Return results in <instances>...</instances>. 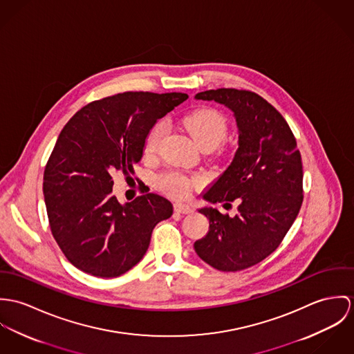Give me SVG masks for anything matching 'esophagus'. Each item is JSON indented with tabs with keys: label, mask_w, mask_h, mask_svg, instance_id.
<instances>
[{
	"label": "esophagus",
	"mask_w": 354,
	"mask_h": 354,
	"mask_svg": "<svg viewBox=\"0 0 354 354\" xmlns=\"http://www.w3.org/2000/svg\"><path fill=\"white\" fill-rule=\"evenodd\" d=\"M174 209H175L176 213H182V214H190V213L194 212L193 207L189 206V205H186V203H175V205H174Z\"/></svg>",
	"instance_id": "obj_1"
}]
</instances>
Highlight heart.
Returning a JSON list of instances; mask_svg holds the SVG:
<instances>
[{
	"label": "heart",
	"instance_id": "b5f03b06",
	"mask_svg": "<svg viewBox=\"0 0 354 354\" xmlns=\"http://www.w3.org/2000/svg\"><path fill=\"white\" fill-rule=\"evenodd\" d=\"M183 123L202 151L216 149L227 137V120L213 109H199L183 119ZM164 131L165 124L162 122H158L152 127L145 141V155L151 156L158 152ZM201 183V178L187 176L179 172L167 174L161 179V187L175 198L189 196L190 190Z\"/></svg>",
	"mask_w": 354,
	"mask_h": 354
}]
</instances>
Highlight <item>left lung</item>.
<instances>
[{
    "label": "left lung",
    "mask_w": 354,
    "mask_h": 354,
    "mask_svg": "<svg viewBox=\"0 0 354 354\" xmlns=\"http://www.w3.org/2000/svg\"><path fill=\"white\" fill-rule=\"evenodd\" d=\"M196 99L234 113L237 151L203 199L223 206L236 199L239 213L230 217L212 206L198 209L207 217L209 231L194 250L217 270H243L269 257L295 223L303 203L301 155L286 120L259 95L221 88L199 92Z\"/></svg>",
    "instance_id": "obj_1"
}]
</instances>
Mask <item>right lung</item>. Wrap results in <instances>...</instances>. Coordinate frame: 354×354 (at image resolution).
Returning a JSON list of instances; mask_svg holds the SVG:
<instances>
[{
    "label": "right lung",
    "mask_w": 354,
    "mask_h": 354,
    "mask_svg": "<svg viewBox=\"0 0 354 354\" xmlns=\"http://www.w3.org/2000/svg\"><path fill=\"white\" fill-rule=\"evenodd\" d=\"M189 96L180 92H123L92 102L71 119L43 176L51 234L84 273L113 278L145 255L153 228L172 216V203L147 193L120 203L113 175L133 174L158 122Z\"/></svg>",
    "instance_id": "obj_1"
}]
</instances>
